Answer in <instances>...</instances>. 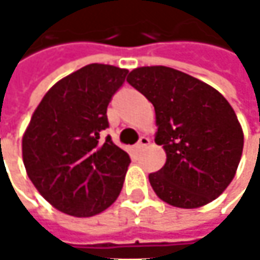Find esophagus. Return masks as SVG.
I'll return each instance as SVG.
<instances>
[{
  "label": "esophagus",
  "mask_w": 260,
  "mask_h": 260,
  "mask_svg": "<svg viewBox=\"0 0 260 260\" xmlns=\"http://www.w3.org/2000/svg\"><path fill=\"white\" fill-rule=\"evenodd\" d=\"M149 144H150V140H149L147 137H141L140 141H138V144L135 146V149H137L138 152H141V150H144Z\"/></svg>",
  "instance_id": "esophagus-1"
}]
</instances>
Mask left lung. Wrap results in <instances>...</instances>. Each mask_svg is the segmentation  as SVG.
<instances>
[{"mask_svg": "<svg viewBox=\"0 0 260 260\" xmlns=\"http://www.w3.org/2000/svg\"><path fill=\"white\" fill-rule=\"evenodd\" d=\"M128 83L154 107L167 160L149 181L178 208H198L222 195L235 177L244 146L243 128L223 95L178 70L154 65L132 70Z\"/></svg>", "mask_w": 260, "mask_h": 260, "instance_id": "left-lung-1", "label": "left lung"}]
</instances>
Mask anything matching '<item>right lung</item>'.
<instances>
[{"mask_svg":"<svg viewBox=\"0 0 260 260\" xmlns=\"http://www.w3.org/2000/svg\"><path fill=\"white\" fill-rule=\"evenodd\" d=\"M128 70L89 63L55 83L22 138L26 174L40 195L65 214L92 217L117 200L129 154L110 137L107 107Z\"/></svg>","mask_w":260,"mask_h":260,"instance_id":"add662e5","label":"right lung"}]
</instances>
